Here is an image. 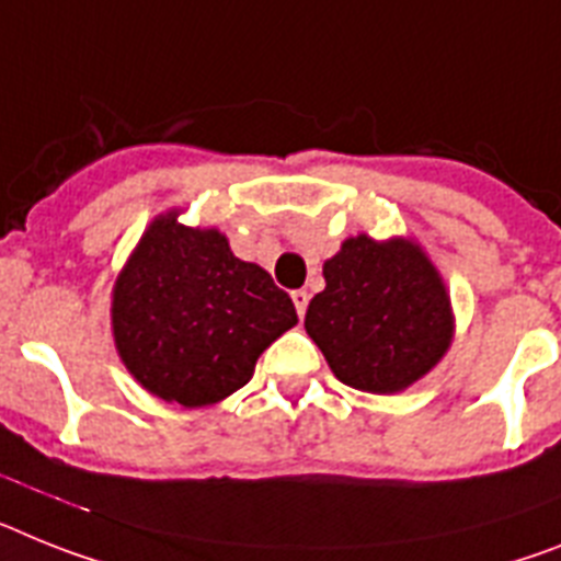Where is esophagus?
Listing matches in <instances>:
<instances>
[{"instance_id": "34e87169", "label": "esophagus", "mask_w": 561, "mask_h": 561, "mask_svg": "<svg viewBox=\"0 0 561 561\" xmlns=\"http://www.w3.org/2000/svg\"><path fill=\"white\" fill-rule=\"evenodd\" d=\"M290 299H294L296 313H299V319H302V317H305V310H308L310 294H308V290H294V294H290Z\"/></svg>"}]
</instances>
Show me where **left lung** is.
<instances>
[{
    "label": "left lung",
    "mask_w": 561,
    "mask_h": 561,
    "mask_svg": "<svg viewBox=\"0 0 561 561\" xmlns=\"http://www.w3.org/2000/svg\"><path fill=\"white\" fill-rule=\"evenodd\" d=\"M305 331L333 376L368 393H399L448 353L454 310L439 271L413 239L342 242L322 267Z\"/></svg>",
    "instance_id": "8db88e82"
}]
</instances>
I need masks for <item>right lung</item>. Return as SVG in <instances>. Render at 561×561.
<instances>
[{
    "label": "right lung",
    "instance_id": "right-lung-1",
    "mask_svg": "<svg viewBox=\"0 0 561 561\" xmlns=\"http://www.w3.org/2000/svg\"><path fill=\"white\" fill-rule=\"evenodd\" d=\"M296 308L265 267L233 256L216 228L157 216L113 285L119 359L148 393L205 408L251 382L256 359L290 331Z\"/></svg>",
    "mask_w": 561,
    "mask_h": 561
}]
</instances>
